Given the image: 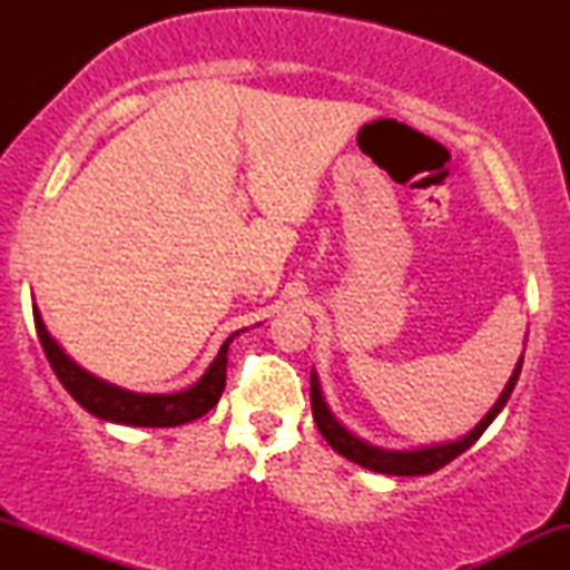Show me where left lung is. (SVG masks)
<instances>
[{"instance_id":"1","label":"left lung","mask_w":570,"mask_h":570,"mask_svg":"<svg viewBox=\"0 0 570 570\" xmlns=\"http://www.w3.org/2000/svg\"><path fill=\"white\" fill-rule=\"evenodd\" d=\"M522 356H525V353H522ZM522 356L517 358L512 377H509L507 385H503L501 396L495 399V404L490 407L488 415L482 417V421L476 423V426L469 431L466 436H461V440L426 444V448H412V450L377 448V444L362 440V436H356L353 431H348L343 426V423L337 421L335 412H332L330 404H326L316 370H311L313 421H316L318 431H322V436L326 442H330V448L335 450V453L348 458V461H353V463H358V466L370 469V472L391 474V476H426V474H434V472H440L444 463H450L453 458L466 453V450L472 448V444L480 440L482 434H485V429L490 426V423L499 417V412L507 407L509 396H512V391L517 385V377H520Z\"/></svg>"}]
</instances>
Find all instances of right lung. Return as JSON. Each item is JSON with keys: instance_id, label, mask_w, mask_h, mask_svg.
Listing matches in <instances>:
<instances>
[{"instance_id": "1", "label": "right lung", "mask_w": 570, "mask_h": 570, "mask_svg": "<svg viewBox=\"0 0 570 570\" xmlns=\"http://www.w3.org/2000/svg\"><path fill=\"white\" fill-rule=\"evenodd\" d=\"M31 307H35V326L39 343H42L45 356H48L50 367H53L56 377L61 381L63 389H67L71 399H75L82 410H88L90 415L109 423H120V426L171 429L181 426V423L198 421V417L206 415L208 410L217 407L222 391H225L227 351H230L233 337H238L240 332H233V335L222 343L219 353L214 356V362L208 364V370L203 372L200 381L189 385V389L176 391V394H139V391H128L122 389V385L101 381L94 372L80 367V364L56 343V337L50 335L37 303Z\"/></svg>"}]
</instances>
